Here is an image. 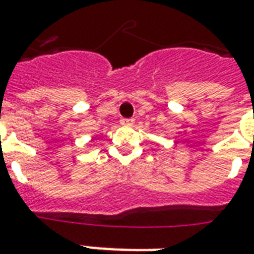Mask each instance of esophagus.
<instances>
[{
	"label": "esophagus",
	"instance_id": "obj_1",
	"mask_svg": "<svg viewBox=\"0 0 254 254\" xmlns=\"http://www.w3.org/2000/svg\"><path fill=\"white\" fill-rule=\"evenodd\" d=\"M133 122H134L133 118H122L121 125H124V127H130V125H133Z\"/></svg>",
	"mask_w": 254,
	"mask_h": 254
}]
</instances>
